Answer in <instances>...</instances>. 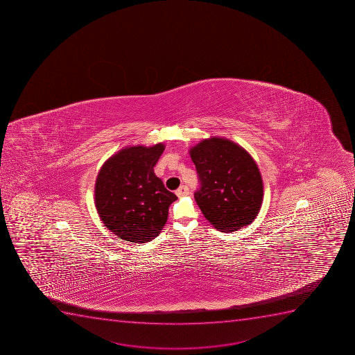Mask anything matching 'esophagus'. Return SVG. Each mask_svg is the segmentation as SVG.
Listing matches in <instances>:
<instances>
[{
	"mask_svg": "<svg viewBox=\"0 0 355 355\" xmlns=\"http://www.w3.org/2000/svg\"><path fill=\"white\" fill-rule=\"evenodd\" d=\"M189 192H190V189H189L187 185H182L178 190L175 191V194H177L178 197H183V196L189 194Z\"/></svg>",
	"mask_w": 355,
	"mask_h": 355,
	"instance_id": "34e87169",
	"label": "esophagus"
}]
</instances>
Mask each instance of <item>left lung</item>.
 <instances>
[{"label": "left lung", "instance_id": "1", "mask_svg": "<svg viewBox=\"0 0 355 355\" xmlns=\"http://www.w3.org/2000/svg\"><path fill=\"white\" fill-rule=\"evenodd\" d=\"M200 187L194 198L205 218L222 232L252 223L259 213L263 185L251 155L225 137L204 139L190 149Z\"/></svg>", "mask_w": 355, "mask_h": 355}]
</instances>
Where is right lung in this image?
<instances>
[{
  "label": "right lung",
  "mask_w": 355,
  "mask_h": 355,
  "mask_svg": "<svg viewBox=\"0 0 355 355\" xmlns=\"http://www.w3.org/2000/svg\"><path fill=\"white\" fill-rule=\"evenodd\" d=\"M163 151V144L123 148L99 170L96 208L106 228L120 239L149 242L166 223L168 207L177 197L155 175Z\"/></svg>",
  "instance_id": "right-lung-1"
}]
</instances>
